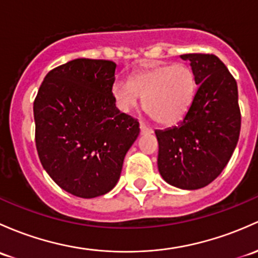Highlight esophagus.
<instances>
[{
    "instance_id": "1",
    "label": "esophagus",
    "mask_w": 258,
    "mask_h": 258,
    "mask_svg": "<svg viewBox=\"0 0 258 258\" xmlns=\"http://www.w3.org/2000/svg\"><path fill=\"white\" fill-rule=\"evenodd\" d=\"M140 128L142 134H152V132H153V130H152L150 126H147L143 121L140 122Z\"/></svg>"
}]
</instances>
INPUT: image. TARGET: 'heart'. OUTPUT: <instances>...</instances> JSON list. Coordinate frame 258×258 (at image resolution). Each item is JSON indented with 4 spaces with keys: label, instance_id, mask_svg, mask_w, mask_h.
Listing matches in <instances>:
<instances>
[{
    "label": "heart",
    "instance_id": "b5f03b06",
    "mask_svg": "<svg viewBox=\"0 0 258 258\" xmlns=\"http://www.w3.org/2000/svg\"><path fill=\"white\" fill-rule=\"evenodd\" d=\"M197 78L185 64H162L137 72L131 81L117 78L112 95L117 107L128 112L145 97V108L157 123L174 126L190 111L197 95Z\"/></svg>",
    "mask_w": 258,
    "mask_h": 258
}]
</instances>
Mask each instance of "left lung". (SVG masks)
Masks as SVG:
<instances>
[{
	"mask_svg": "<svg viewBox=\"0 0 258 258\" xmlns=\"http://www.w3.org/2000/svg\"><path fill=\"white\" fill-rule=\"evenodd\" d=\"M190 61L197 95L179 126L157 130L158 170L168 184L186 190L207 186L236 148L241 128L237 84L214 54H183Z\"/></svg>",
	"mask_w": 258,
	"mask_h": 258,
	"instance_id": "obj_1",
	"label": "left lung"
}]
</instances>
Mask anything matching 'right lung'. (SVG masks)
<instances>
[{
    "mask_svg": "<svg viewBox=\"0 0 258 258\" xmlns=\"http://www.w3.org/2000/svg\"><path fill=\"white\" fill-rule=\"evenodd\" d=\"M115 70L110 60L74 59L45 75L34 100L40 163L75 197L90 199L108 193L140 135L136 118L116 107Z\"/></svg>",
    "mask_w": 258,
    "mask_h": 258,
    "instance_id": "1",
    "label": "right lung"
}]
</instances>
